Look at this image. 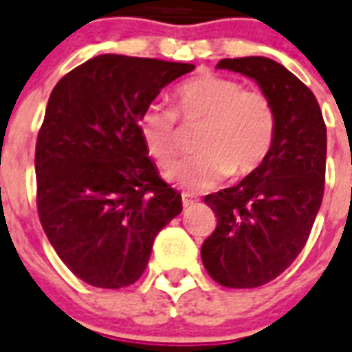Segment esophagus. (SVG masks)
Segmentation results:
<instances>
[{"mask_svg":"<svg viewBox=\"0 0 352 352\" xmlns=\"http://www.w3.org/2000/svg\"><path fill=\"white\" fill-rule=\"evenodd\" d=\"M195 204H199V199L188 195V193H184V195H182V206H184V208H193Z\"/></svg>","mask_w":352,"mask_h":352,"instance_id":"esophagus-1","label":"esophagus"}]
</instances>
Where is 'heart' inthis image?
Wrapping results in <instances>:
<instances>
[{"mask_svg": "<svg viewBox=\"0 0 352 352\" xmlns=\"http://www.w3.org/2000/svg\"><path fill=\"white\" fill-rule=\"evenodd\" d=\"M184 126H201L197 155L171 168L166 179L186 191L215 188L228 175H251L265 161L276 135V110L267 94L219 74L191 77L175 88L173 108L151 102L137 119L142 144L157 162L170 168L181 153Z\"/></svg>", "mask_w": 352, "mask_h": 352, "instance_id": "1", "label": "heart"}]
</instances>
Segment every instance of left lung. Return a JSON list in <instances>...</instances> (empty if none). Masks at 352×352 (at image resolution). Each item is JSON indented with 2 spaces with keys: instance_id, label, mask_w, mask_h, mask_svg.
Masks as SVG:
<instances>
[{
  "instance_id": "8db88e82",
  "label": "left lung",
  "mask_w": 352,
  "mask_h": 352,
  "mask_svg": "<svg viewBox=\"0 0 352 352\" xmlns=\"http://www.w3.org/2000/svg\"><path fill=\"white\" fill-rule=\"evenodd\" d=\"M217 68L255 79L276 110L265 161L233 188L204 197L217 228L202 244V264L224 287L250 289L284 273L309 239L324 197L327 130L315 94L280 63L236 57Z\"/></svg>"
}]
</instances>
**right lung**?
<instances>
[{
	"mask_svg": "<svg viewBox=\"0 0 352 352\" xmlns=\"http://www.w3.org/2000/svg\"><path fill=\"white\" fill-rule=\"evenodd\" d=\"M190 63L104 54L61 77L36 142L37 213L82 282L121 289L141 278L157 233L182 211L137 119Z\"/></svg>",
	"mask_w": 352,
	"mask_h": 352,
	"instance_id": "right-lung-1",
	"label": "right lung"
}]
</instances>
